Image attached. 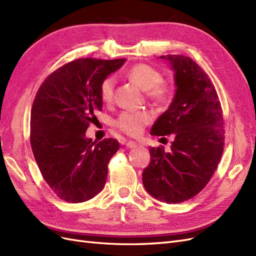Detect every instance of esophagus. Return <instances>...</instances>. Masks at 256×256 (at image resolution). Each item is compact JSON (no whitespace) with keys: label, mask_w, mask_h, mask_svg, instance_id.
I'll return each mask as SVG.
<instances>
[{"label":"esophagus","mask_w":256,"mask_h":256,"mask_svg":"<svg viewBox=\"0 0 256 256\" xmlns=\"http://www.w3.org/2000/svg\"><path fill=\"white\" fill-rule=\"evenodd\" d=\"M126 146L128 147V148H136L138 144L134 141H129V142L126 143Z\"/></svg>","instance_id":"34e87169"}]
</instances>
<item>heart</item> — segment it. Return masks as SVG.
Masks as SVG:
<instances>
[{
  "instance_id": "heart-1",
  "label": "heart",
  "mask_w": 256,
  "mask_h": 256,
  "mask_svg": "<svg viewBox=\"0 0 256 256\" xmlns=\"http://www.w3.org/2000/svg\"><path fill=\"white\" fill-rule=\"evenodd\" d=\"M129 78L142 90H148L147 95L152 99L164 102L172 95V85L161 80L160 72L147 64H136L129 70ZM115 80L113 76H106L100 84V97L102 102H110L113 98ZM154 115L152 112L122 111L114 120V125L122 134L130 136H140L144 128L150 124Z\"/></svg>"
}]
</instances>
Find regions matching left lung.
<instances>
[{
	"mask_svg": "<svg viewBox=\"0 0 256 256\" xmlns=\"http://www.w3.org/2000/svg\"><path fill=\"white\" fill-rule=\"evenodd\" d=\"M175 72L176 92L168 109L154 124L152 136L171 134L170 152L150 147L142 175L146 191L160 202L177 204L202 191L219 164L224 146L220 100L212 80L194 60L161 56Z\"/></svg>",
	"mask_w": 256,
	"mask_h": 256,
	"instance_id": "obj_1",
	"label": "left lung"
}]
</instances>
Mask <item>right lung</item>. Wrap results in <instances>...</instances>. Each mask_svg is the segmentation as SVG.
I'll list each match as a JSON object with an SVG mask.
<instances>
[{
	"mask_svg": "<svg viewBox=\"0 0 256 256\" xmlns=\"http://www.w3.org/2000/svg\"><path fill=\"white\" fill-rule=\"evenodd\" d=\"M125 58H80L48 76L30 111V146L44 180L70 203L94 198L104 187L108 164L118 150L115 138L92 142L85 136L102 110L100 84Z\"/></svg>",
	"mask_w": 256,
	"mask_h": 256,
	"instance_id": "right-lung-1",
	"label": "right lung"
}]
</instances>
